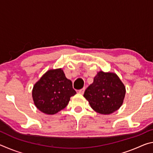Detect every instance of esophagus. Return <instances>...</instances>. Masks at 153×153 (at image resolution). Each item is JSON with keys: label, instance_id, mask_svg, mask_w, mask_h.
<instances>
[{"label": "esophagus", "instance_id": "obj_1", "mask_svg": "<svg viewBox=\"0 0 153 153\" xmlns=\"http://www.w3.org/2000/svg\"><path fill=\"white\" fill-rule=\"evenodd\" d=\"M84 91H85V88H83L82 89H81V90H79V91H78V92H79V94H83L84 93Z\"/></svg>", "mask_w": 153, "mask_h": 153}]
</instances>
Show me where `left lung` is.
Listing matches in <instances>:
<instances>
[{
	"label": "left lung",
	"instance_id": "8db88e82",
	"mask_svg": "<svg viewBox=\"0 0 153 153\" xmlns=\"http://www.w3.org/2000/svg\"><path fill=\"white\" fill-rule=\"evenodd\" d=\"M126 92V87L117 74L100 71L85 90L84 97L96 112L109 115L122 105Z\"/></svg>",
	"mask_w": 153,
	"mask_h": 153
}]
</instances>
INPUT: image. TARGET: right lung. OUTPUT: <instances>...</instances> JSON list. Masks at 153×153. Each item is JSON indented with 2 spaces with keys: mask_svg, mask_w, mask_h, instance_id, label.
Here are the masks:
<instances>
[{
  "mask_svg": "<svg viewBox=\"0 0 153 153\" xmlns=\"http://www.w3.org/2000/svg\"><path fill=\"white\" fill-rule=\"evenodd\" d=\"M76 94L72 82L61 68L49 69L33 85L32 98L35 106L46 115H54L67 107Z\"/></svg>",
  "mask_w": 153,
  "mask_h": 153,
  "instance_id": "add662e5",
  "label": "right lung"
}]
</instances>
